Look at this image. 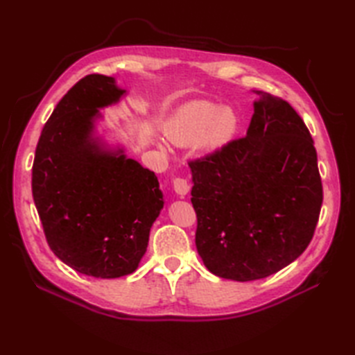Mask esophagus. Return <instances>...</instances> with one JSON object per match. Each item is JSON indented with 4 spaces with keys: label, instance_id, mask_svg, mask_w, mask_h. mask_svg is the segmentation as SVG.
Returning a JSON list of instances; mask_svg holds the SVG:
<instances>
[{
    "label": "esophagus",
    "instance_id": "esophagus-1",
    "mask_svg": "<svg viewBox=\"0 0 355 355\" xmlns=\"http://www.w3.org/2000/svg\"><path fill=\"white\" fill-rule=\"evenodd\" d=\"M173 191H175L180 197H184V195L189 193L191 186L187 183L186 178H175L173 180Z\"/></svg>",
    "mask_w": 355,
    "mask_h": 355
}]
</instances>
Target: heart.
Returning <instances> with one entry per match:
<instances>
[{"label": "heart", "instance_id": "1", "mask_svg": "<svg viewBox=\"0 0 355 355\" xmlns=\"http://www.w3.org/2000/svg\"><path fill=\"white\" fill-rule=\"evenodd\" d=\"M238 117L230 108L206 101H192L178 108L166 126V137L177 145H192L200 140L206 153H215L233 140Z\"/></svg>", "mask_w": 355, "mask_h": 355}]
</instances>
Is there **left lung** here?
Instances as JSON below:
<instances>
[{
	"label": "left lung",
	"instance_id": "1",
	"mask_svg": "<svg viewBox=\"0 0 355 355\" xmlns=\"http://www.w3.org/2000/svg\"><path fill=\"white\" fill-rule=\"evenodd\" d=\"M245 137L191 162L195 244L210 273L247 282L297 259L323 192L311 134L288 102L263 92Z\"/></svg>",
	"mask_w": 355,
	"mask_h": 355
}]
</instances>
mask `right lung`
<instances>
[{
    "instance_id": "right-lung-1",
    "label": "right lung",
    "mask_w": 355,
    "mask_h": 355,
    "mask_svg": "<svg viewBox=\"0 0 355 355\" xmlns=\"http://www.w3.org/2000/svg\"><path fill=\"white\" fill-rule=\"evenodd\" d=\"M123 96L114 78L80 79L45 123L32 169L35 206L53 253L101 279L137 270L164 205L155 173L97 135L101 110Z\"/></svg>"
}]
</instances>
